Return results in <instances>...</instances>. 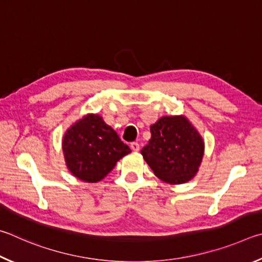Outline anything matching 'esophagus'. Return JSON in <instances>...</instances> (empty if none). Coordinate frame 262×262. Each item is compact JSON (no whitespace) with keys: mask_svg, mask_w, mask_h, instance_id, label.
I'll list each match as a JSON object with an SVG mask.
<instances>
[{"mask_svg":"<svg viewBox=\"0 0 262 262\" xmlns=\"http://www.w3.org/2000/svg\"><path fill=\"white\" fill-rule=\"evenodd\" d=\"M130 147L132 150H134V152H138V150L140 149V145L137 143V141H135V143L130 144Z\"/></svg>","mask_w":262,"mask_h":262,"instance_id":"obj_1","label":"esophagus"}]
</instances>
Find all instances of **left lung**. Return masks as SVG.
Segmentation results:
<instances>
[{"label":"left lung","mask_w":262,"mask_h":262,"mask_svg":"<svg viewBox=\"0 0 262 262\" xmlns=\"http://www.w3.org/2000/svg\"><path fill=\"white\" fill-rule=\"evenodd\" d=\"M141 154L154 175L169 184L189 182L198 172L204 140L185 116H163L150 125Z\"/></svg>","instance_id":"left-lung-1"}]
</instances>
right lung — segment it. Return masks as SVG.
<instances>
[{
  "label": "right lung",
  "mask_w": 262,
  "mask_h": 262,
  "mask_svg": "<svg viewBox=\"0 0 262 262\" xmlns=\"http://www.w3.org/2000/svg\"><path fill=\"white\" fill-rule=\"evenodd\" d=\"M131 152L102 117L89 114L68 128L63 153L69 170L78 180L96 183L113 170L119 159Z\"/></svg>",
  "instance_id": "1"
}]
</instances>
